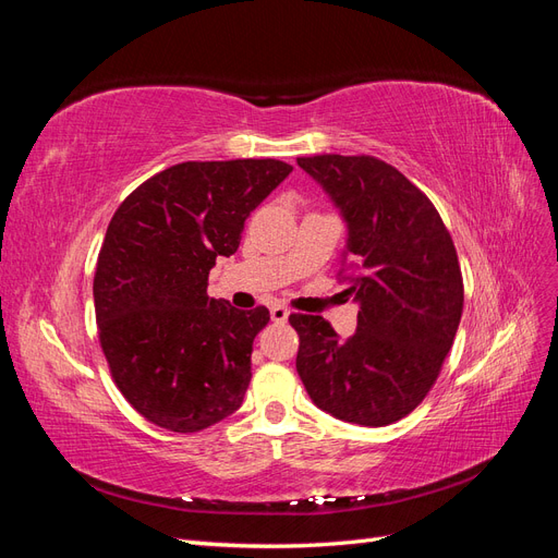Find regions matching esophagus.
<instances>
[{"mask_svg":"<svg viewBox=\"0 0 558 558\" xmlns=\"http://www.w3.org/2000/svg\"><path fill=\"white\" fill-rule=\"evenodd\" d=\"M289 310L286 307H281V305H275V307H269V316H272V320L275 324H286V320H289Z\"/></svg>","mask_w":558,"mask_h":558,"instance_id":"esophagus-1","label":"esophagus"}]
</instances>
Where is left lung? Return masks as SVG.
Wrapping results in <instances>:
<instances>
[{
  "label": "left lung",
  "mask_w": 558,
  "mask_h": 558,
  "mask_svg": "<svg viewBox=\"0 0 558 558\" xmlns=\"http://www.w3.org/2000/svg\"><path fill=\"white\" fill-rule=\"evenodd\" d=\"M298 165L347 221L342 269L359 326L340 340L324 316L291 314L295 367L312 402L359 426H388L428 396L463 314V277L433 202L373 156H312Z\"/></svg>",
  "instance_id": "8db88e82"
}]
</instances>
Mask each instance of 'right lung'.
Listing matches in <instances>:
<instances>
[{"label":"right lung","mask_w":558,"mask_h":558,"mask_svg":"<svg viewBox=\"0 0 558 558\" xmlns=\"http://www.w3.org/2000/svg\"><path fill=\"white\" fill-rule=\"evenodd\" d=\"M291 172L272 158L179 162L116 209L93 281L97 332L118 391L150 424L197 433L240 410L269 312L209 298L207 279Z\"/></svg>","instance_id":"obj_1"}]
</instances>
